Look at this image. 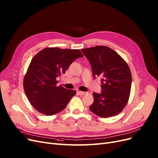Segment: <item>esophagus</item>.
Returning a JSON list of instances; mask_svg holds the SVG:
<instances>
[{
  "label": "esophagus",
  "mask_w": 158,
  "mask_h": 158,
  "mask_svg": "<svg viewBox=\"0 0 158 158\" xmlns=\"http://www.w3.org/2000/svg\"><path fill=\"white\" fill-rule=\"evenodd\" d=\"M78 93L80 94V95H85V94H86V93H86V92H83V91H79L78 92Z\"/></svg>",
  "instance_id": "1"
}]
</instances>
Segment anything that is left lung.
<instances>
[{
    "mask_svg": "<svg viewBox=\"0 0 158 158\" xmlns=\"http://www.w3.org/2000/svg\"><path fill=\"white\" fill-rule=\"evenodd\" d=\"M89 61L94 77L102 78V91L93 93L90 111L101 118L119 114L128 102L132 76L128 64L114 50L106 46L81 50Z\"/></svg>",
    "mask_w": 158,
    "mask_h": 158,
    "instance_id": "left-lung-1",
    "label": "left lung"
}]
</instances>
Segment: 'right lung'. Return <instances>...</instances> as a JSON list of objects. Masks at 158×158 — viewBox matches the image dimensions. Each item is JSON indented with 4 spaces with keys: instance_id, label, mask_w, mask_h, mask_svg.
Listing matches in <instances>:
<instances>
[{
    "instance_id": "obj_1",
    "label": "right lung",
    "mask_w": 158,
    "mask_h": 158,
    "mask_svg": "<svg viewBox=\"0 0 158 158\" xmlns=\"http://www.w3.org/2000/svg\"><path fill=\"white\" fill-rule=\"evenodd\" d=\"M82 57L79 50L59 48H45L33 57L24 77L23 89L39 112L52 115L65 108L76 91L56 86V78Z\"/></svg>"
}]
</instances>
